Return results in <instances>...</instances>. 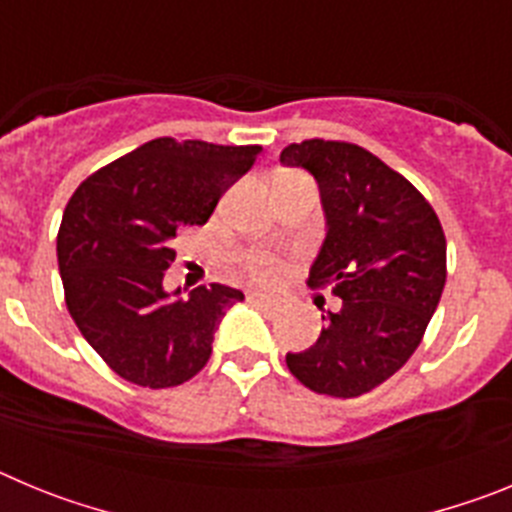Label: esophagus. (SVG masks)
Segmentation results:
<instances>
[{
	"mask_svg": "<svg viewBox=\"0 0 512 512\" xmlns=\"http://www.w3.org/2000/svg\"><path fill=\"white\" fill-rule=\"evenodd\" d=\"M248 302L256 307H261V310H266V312L277 310V302L271 300L269 295H264V292H251V295H248Z\"/></svg>",
	"mask_w": 512,
	"mask_h": 512,
	"instance_id": "1",
	"label": "esophagus"
}]
</instances>
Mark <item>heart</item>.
<instances>
[{
    "mask_svg": "<svg viewBox=\"0 0 512 512\" xmlns=\"http://www.w3.org/2000/svg\"><path fill=\"white\" fill-rule=\"evenodd\" d=\"M246 269L251 271L253 277L261 279V282H266V279H274L277 277L279 271V264L277 259L271 256V253H264V251H253L246 256Z\"/></svg>",
    "mask_w": 512,
    "mask_h": 512,
    "instance_id": "b5f03b06",
    "label": "heart"
}]
</instances>
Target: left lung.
Here are the masks:
<instances>
[{"instance_id":"8db88e82","label":"left lung","mask_w":512,"mask_h":512,"mask_svg":"<svg viewBox=\"0 0 512 512\" xmlns=\"http://www.w3.org/2000/svg\"><path fill=\"white\" fill-rule=\"evenodd\" d=\"M279 161L318 182L328 230L307 284L341 297L318 341L287 354L289 372L318 395L359 397L423 341L446 284L441 220L405 176L356 143L302 140Z\"/></svg>"}]
</instances>
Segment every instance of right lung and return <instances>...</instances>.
I'll use <instances>...</instances> for the list:
<instances>
[{
	"label": "right lung",
	"mask_w": 512,
	"mask_h": 512,
	"mask_svg": "<svg viewBox=\"0 0 512 512\" xmlns=\"http://www.w3.org/2000/svg\"><path fill=\"white\" fill-rule=\"evenodd\" d=\"M261 146L156 138L94 171L71 194L58 228L66 307L81 336L122 379L164 390L187 382L212 354L241 289L210 284L169 295L174 238L205 225Z\"/></svg>",
	"instance_id": "1"
}]
</instances>
